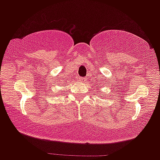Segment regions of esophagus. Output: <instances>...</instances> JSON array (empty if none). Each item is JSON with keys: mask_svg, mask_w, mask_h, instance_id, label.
Instances as JSON below:
<instances>
[{"mask_svg": "<svg viewBox=\"0 0 160 160\" xmlns=\"http://www.w3.org/2000/svg\"><path fill=\"white\" fill-rule=\"evenodd\" d=\"M79 80L81 82H84L86 81V78H84V77H79Z\"/></svg>", "mask_w": 160, "mask_h": 160, "instance_id": "esophagus-1", "label": "esophagus"}]
</instances>
